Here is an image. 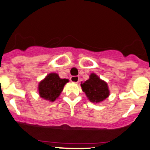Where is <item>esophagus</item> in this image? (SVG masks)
<instances>
[{
    "label": "esophagus",
    "mask_w": 150,
    "mask_h": 150,
    "mask_svg": "<svg viewBox=\"0 0 150 150\" xmlns=\"http://www.w3.org/2000/svg\"><path fill=\"white\" fill-rule=\"evenodd\" d=\"M79 79V78L77 76H72L70 78V81L73 83H78Z\"/></svg>",
    "instance_id": "esophagus-1"
}]
</instances>
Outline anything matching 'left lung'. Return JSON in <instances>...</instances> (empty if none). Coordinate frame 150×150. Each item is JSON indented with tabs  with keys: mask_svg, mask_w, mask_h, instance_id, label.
Returning <instances> with one entry per match:
<instances>
[{
	"mask_svg": "<svg viewBox=\"0 0 150 150\" xmlns=\"http://www.w3.org/2000/svg\"><path fill=\"white\" fill-rule=\"evenodd\" d=\"M81 86L91 102H101L109 96L107 83L94 73L90 74L88 80L83 83L81 82Z\"/></svg>",
	"mask_w": 150,
	"mask_h": 150,
	"instance_id": "8db88e82",
	"label": "left lung"
}]
</instances>
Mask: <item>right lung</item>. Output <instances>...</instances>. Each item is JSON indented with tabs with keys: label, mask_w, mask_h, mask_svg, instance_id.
Here are the masks:
<instances>
[{
	"label": "right lung",
	"mask_w": 150,
	"mask_h": 150,
	"mask_svg": "<svg viewBox=\"0 0 150 150\" xmlns=\"http://www.w3.org/2000/svg\"><path fill=\"white\" fill-rule=\"evenodd\" d=\"M67 82H69V79H61L57 74H49L38 83L40 96L46 100L54 101L58 99Z\"/></svg>",
	"instance_id": "right-lung-1"
}]
</instances>
